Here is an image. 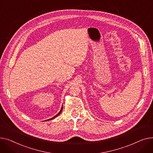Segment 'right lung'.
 <instances>
[{
	"mask_svg": "<svg viewBox=\"0 0 153 153\" xmlns=\"http://www.w3.org/2000/svg\"><path fill=\"white\" fill-rule=\"evenodd\" d=\"M62 109H63V105H62V108H61V109H60V112L56 115H55L54 117H53L52 118H51V119H48V120H52V119H54V118H56V117H57L61 113V112H62ZM46 121V120H45Z\"/></svg>",
	"mask_w": 153,
	"mask_h": 153,
	"instance_id": "add662e5",
	"label": "right lung"
}]
</instances>
